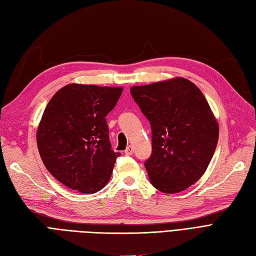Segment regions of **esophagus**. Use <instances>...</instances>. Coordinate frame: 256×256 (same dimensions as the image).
Wrapping results in <instances>:
<instances>
[{"label": "esophagus", "instance_id": "34e87169", "mask_svg": "<svg viewBox=\"0 0 256 256\" xmlns=\"http://www.w3.org/2000/svg\"><path fill=\"white\" fill-rule=\"evenodd\" d=\"M134 147L130 145V146H128L127 148H126V150H125V154H127V156H131V154H134Z\"/></svg>", "mask_w": 256, "mask_h": 256}]
</instances>
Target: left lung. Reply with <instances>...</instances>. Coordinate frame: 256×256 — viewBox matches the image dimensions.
Here are the masks:
<instances>
[{
  "label": "left lung",
  "instance_id": "obj_1",
  "mask_svg": "<svg viewBox=\"0 0 256 256\" xmlns=\"http://www.w3.org/2000/svg\"><path fill=\"white\" fill-rule=\"evenodd\" d=\"M131 96L152 128V154L145 168L152 184L178 193L196 184L210 162L219 126L203 92L176 78L132 86Z\"/></svg>",
  "mask_w": 256,
  "mask_h": 256
}]
</instances>
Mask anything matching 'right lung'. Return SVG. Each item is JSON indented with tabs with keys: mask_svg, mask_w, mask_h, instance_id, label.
I'll return each mask as SVG.
<instances>
[{
	"mask_svg": "<svg viewBox=\"0 0 256 256\" xmlns=\"http://www.w3.org/2000/svg\"><path fill=\"white\" fill-rule=\"evenodd\" d=\"M122 88L69 84L46 106L37 131L44 166L66 187L95 193L109 182L116 158L106 116L118 104Z\"/></svg>",
	"mask_w": 256,
	"mask_h": 256,
	"instance_id": "1",
	"label": "right lung"
}]
</instances>
